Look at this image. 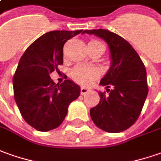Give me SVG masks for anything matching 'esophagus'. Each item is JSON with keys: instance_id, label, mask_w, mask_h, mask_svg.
Masks as SVG:
<instances>
[{"instance_id": "obj_1", "label": "esophagus", "mask_w": 161, "mask_h": 161, "mask_svg": "<svg viewBox=\"0 0 161 161\" xmlns=\"http://www.w3.org/2000/svg\"><path fill=\"white\" fill-rule=\"evenodd\" d=\"M88 92H90V89L89 88H87V87H80V94L81 95H86L87 93Z\"/></svg>"}]
</instances>
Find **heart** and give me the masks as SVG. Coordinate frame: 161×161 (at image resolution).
I'll return each instance as SVG.
<instances>
[{"instance_id":"heart-1","label":"heart","mask_w":161,"mask_h":161,"mask_svg":"<svg viewBox=\"0 0 161 161\" xmlns=\"http://www.w3.org/2000/svg\"><path fill=\"white\" fill-rule=\"evenodd\" d=\"M95 43H98V41L90 40L88 42V44H95ZM71 76L77 82L87 84L98 76V70L95 66L79 65L72 70Z\"/></svg>"}]
</instances>
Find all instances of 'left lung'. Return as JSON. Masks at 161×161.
Wrapping results in <instances>:
<instances>
[{"instance_id":"obj_1","label":"left lung","mask_w":161,"mask_h":161,"mask_svg":"<svg viewBox=\"0 0 161 161\" xmlns=\"http://www.w3.org/2000/svg\"><path fill=\"white\" fill-rule=\"evenodd\" d=\"M84 33L103 38L108 44L111 59L109 69L100 81L108 94L99 92V103L90 109V116L103 130L124 131L138 119L147 97L146 67L133 47L116 33L103 29Z\"/></svg>"}]
</instances>
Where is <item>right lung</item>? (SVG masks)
<instances>
[{"label": "right lung", "instance_id": "add662e5", "mask_svg": "<svg viewBox=\"0 0 161 161\" xmlns=\"http://www.w3.org/2000/svg\"><path fill=\"white\" fill-rule=\"evenodd\" d=\"M84 34L83 30L53 31L38 37L21 57L13 78L14 96L23 119L39 131L61 125L69 104L80 95V87L71 80L56 84L50 74L63 64L66 41Z\"/></svg>", "mask_w": 161, "mask_h": 161}]
</instances>
